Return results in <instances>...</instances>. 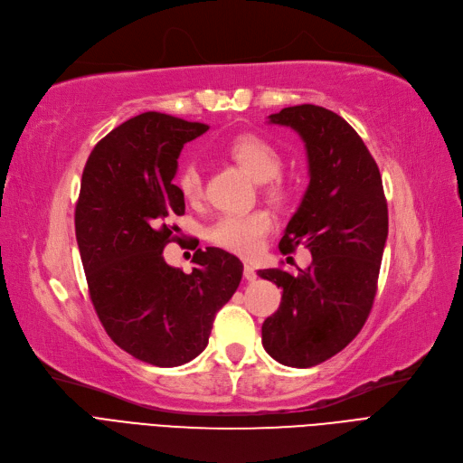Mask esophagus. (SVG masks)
Instances as JSON below:
<instances>
[{"label": "esophagus", "mask_w": 463, "mask_h": 463, "mask_svg": "<svg viewBox=\"0 0 463 463\" xmlns=\"http://www.w3.org/2000/svg\"><path fill=\"white\" fill-rule=\"evenodd\" d=\"M244 278L248 281H255L257 279V272H255V269L251 265H244Z\"/></svg>", "instance_id": "1"}]
</instances>
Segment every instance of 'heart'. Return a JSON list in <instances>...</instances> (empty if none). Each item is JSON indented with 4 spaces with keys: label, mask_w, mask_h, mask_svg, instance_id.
<instances>
[{
    "label": "heart",
    "mask_w": 463,
    "mask_h": 463,
    "mask_svg": "<svg viewBox=\"0 0 463 463\" xmlns=\"http://www.w3.org/2000/svg\"><path fill=\"white\" fill-rule=\"evenodd\" d=\"M231 160L242 168L255 182L263 184L265 194L272 203H284L289 196V187L279 175L281 158L279 149L269 139L244 134L227 146ZM175 187L182 198L189 204H194L203 196V175L196 165L187 163L179 168L175 175ZM274 219L269 212L257 210L250 213H225L221 215L210 227V240L219 248H223L240 257H253L263 246L265 236L272 231Z\"/></svg>",
    "instance_id": "obj_1"
}]
</instances>
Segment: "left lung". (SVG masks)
Segmentation results:
<instances>
[{"label": "left lung", "mask_w": 463, "mask_h": 463, "mask_svg": "<svg viewBox=\"0 0 463 463\" xmlns=\"http://www.w3.org/2000/svg\"><path fill=\"white\" fill-rule=\"evenodd\" d=\"M303 137L310 184L279 251L305 246L307 270H259L281 288L279 308L265 319L263 346L281 365L307 369L345 350L374 303L388 238L380 170L346 120L319 106L284 108L269 117Z\"/></svg>", "instance_id": "8db88e82"}]
</instances>
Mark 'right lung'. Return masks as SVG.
<instances>
[{"instance_id":"right-lung-1","label":"right lung","mask_w":463,"mask_h":463,"mask_svg":"<svg viewBox=\"0 0 463 463\" xmlns=\"http://www.w3.org/2000/svg\"><path fill=\"white\" fill-rule=\"evenodd\" d=\"M208 128L156 111L128 118L92 149L75 206L99 321L118 348L156 367L184 365L206 348L217 310L242 279L244 265L225 250H196L189 274L163 255L185 213L172 184L179 153Z\"/></svg>"}]
</instances>
